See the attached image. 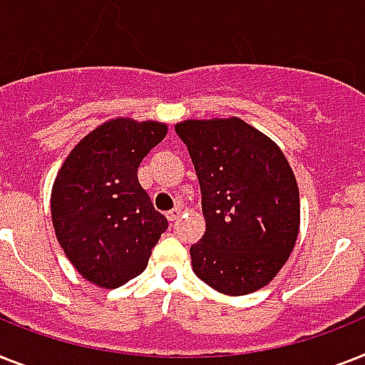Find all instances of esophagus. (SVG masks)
Wrapping results in <instances>:
<instances>
[{"label": "esophagus", "instance_id": "34e87169", "mask_svg": "<svg viewBox=\"0 0 365 365\" xmlns=\"http://www.w3.org/2000/svg\"><path fill=\"white\" fill-rule=\"evenodd\" d=\"M180 213H182V208H180V206H176V208L170 210V212L167 213V219H168V221H170V223H174V221H176V219L180 217Z\"/></svg>", "mask_w": 365, "mask_h": 365}]
</instances>
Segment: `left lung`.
Wrapping results in <instances>:
<instances>
[{
	"instance_id": "1",
	"label": "left lung",
	"mask_w": 365,
	"mask_h": 365,
	"mask_svg": "<svg viewBox=\"0 0 365 365\" xmlns=\"http://www.w3.org/2000/svg\"><path fill=\"white\" fill-rule=\"evenodd\" d=\"M197 170L206 232L192 272L227 296L251 294L279 274L300 230V191L285 153L236 115L176 123Z\"/></svg>"
}]
</instances>
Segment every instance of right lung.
Here are the masks:
<instances>
[{"label":"right lung","mask_w":365,"mask_h":365,"mask_svg":"<svg viewBox=\"0 0 365 365\" xmlns=\"http://www.w3.org/2000/svg\"><path fill=\"white\" fill-rule=\"evenodd\" d=\"M161 121L114 118L65 157L52 185V225L86 281L115 289L144 272L167 217L138 183V165L167 136Z\"/></svg>","instance_id":"1"}]
</instances>
